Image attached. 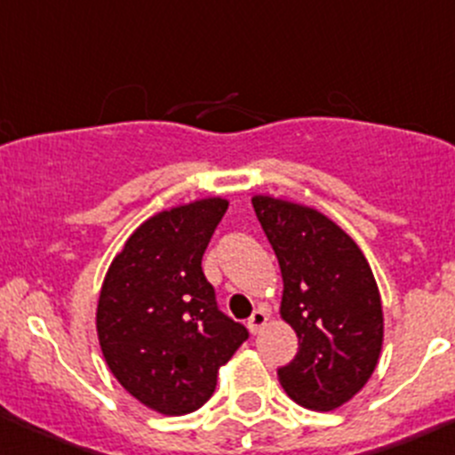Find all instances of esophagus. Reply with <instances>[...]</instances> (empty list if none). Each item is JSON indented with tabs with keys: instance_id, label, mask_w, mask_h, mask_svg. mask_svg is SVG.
<instances>
[{
	"instance_id": "obj_1",
	"label": "esophagus",
	"mask_w": 455,
	"mask_h": 455,
	"mask_svg": "<svg viewBox=\"0 0 455 455\" xmlns=\"http://www.w3.org/2000/svg\"><path fill=\"white\" fill-rule=\"evenodd\" d=\"M266 321H268V313H266L264 308H257L255 313L251 315V319H249V330L253 334L261 332V328H264V325H266Z\"/></svg>"
}]
</instances>
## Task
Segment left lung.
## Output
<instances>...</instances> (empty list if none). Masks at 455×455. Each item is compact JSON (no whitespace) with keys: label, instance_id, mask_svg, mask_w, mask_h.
Wrapping results in <instances>:
<instances>
[{"label":"left lung","instance_id":"obj_1","mask_svg":"<svg viewBox=\"0 0 455 455\" xmlns=\"http://www.w3.org/2000/svg\"><path fill=\"white\" fill-rule=\"evenodd\" d=\"M253 209L282 268L279 315L299 337L279 383L306 410H337L363 389L383 347V306L368 259L313 206L253 196Z\"/></svg>","mask_w":455,"mask_h":455}]
</instances>
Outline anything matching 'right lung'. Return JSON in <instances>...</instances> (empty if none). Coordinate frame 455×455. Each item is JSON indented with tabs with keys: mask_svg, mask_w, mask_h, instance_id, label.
Instances as JSON below:
<instances>
[{
	"mask_svg": "<svg viewBox=\"0 0 455 455\" xmlns=\"http://www.w3.org/2000/svg\"><path fill=\"white\" fill-rule=\"evenodd\" d=\"M228 200L202 198L140 224L103 279L100 352L118 383L149 410L182 416L215 392L218 371L249 339L220 313L202 255Z\"/></svg>",
	"mask_w": 455,
	"mask_h": 455,
	"instance_id": "right-lung-1",
	"label": "right lung"
}]
</instances>
